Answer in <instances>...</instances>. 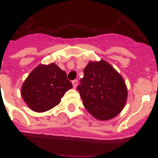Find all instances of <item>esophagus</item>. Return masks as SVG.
Returning <instances> with one entry per match:
<instances>
[{
  "label": "esophagus",
  "instance_id": "34e87169",
  "mask_svg": "<svg viewBox=\"0 0 158 158\" xmlns=\"http://www.w3.org/2000/svg\"><path fill=\"white\" fill-rule=\"evenodd\" d=\"M72 84H73V87H74V88H76V87H77V85H78V80H77V79L73 80Z\"/></svg>",
  "mask_w": 158,
  "mask_h": 158
}]
</instances>
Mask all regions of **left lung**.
<instances>
[{
	"mask_svg": "<svg viewBox=\"0 0 158 158\" xmlns=\"http://www.w3.org/2000/svg\"><path fill=\"white\" fill-rule=\"evenodd\" d=\"M87 111L99 120H109L123 108L127 88L121 75L103 60L89 62L77 87Z\"/></svg>",
	"mask_w": 158,
	"mask_h": 158,
	"instance_id": "8db88e82",
	"label": "left lung"
}]
</instances>
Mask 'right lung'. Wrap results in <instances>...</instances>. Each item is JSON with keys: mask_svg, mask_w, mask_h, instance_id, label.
<instances>
[{"mask_svg": "<svg viewBox=\"0 0 158 158\" xmlns=\"http://www.w3.org/2000/svg\"><path fill=\"white\" fill-rule=\"evenodd\" d=\"M73 87L67 73L55 63L40 65L23 83L21 95L35 112L42 113L58 105L67 90Z\"/></svg>", "mask_w": 158, "mask_h": 158, "instance_id": "1", "label": "right lung"}]
</instances>
